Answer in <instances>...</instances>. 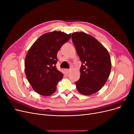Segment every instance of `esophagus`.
<instances>
[{
    "instance_id": "obj_1",
    "label": "esophagus",
    "mask_w": 134,
    "mask_h": 134,
    "mask_svg": "<svg viewBox=\"0 0 134 134\" xmlns=\"http://www.w3.org/2000/svg\"><path fill=\"white\" fill-rule=\"evenodd\" d=\"M70 71H71L70 69H66V72H67V73H69V72H70Z\"/></svg>"
}]
</instances>
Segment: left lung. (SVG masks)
Returning <instances> with one entry per match:
<instances>
[{
    "label": "left lung",
    "instance_id": "8db88e82",
    "mask_svg": "<svg viewBox=\"0 0 134 134\" xmlns=\"http://www.w3.org/2000/svg\"><path fill=\"white\" fill-rule=\"evenodd\" d=\"M71 38L82 62L80 78L75 82L77 90L83 95H91L107 82L111 69L110 56L106 48L91 35L75 32Z\"/></svg>",
    "mask_w": 134,
    "mask_h": 134
}]
</instances>
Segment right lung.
Instances as JSON below:
<instances>
[{
	"label": "right lung",
	"mask_w": 134,
	"mask_h": 134,
	"mask_svg": "<svg viewBox=\"0 0 134 134\" xmlns=\"http://www.w3.org/2000/svg\"><path fill=\"white\" fill-rule=\"evenodd\" d=\"M71 34L54 31L43 35L28 51L25 62V73L34 90L48 96L56 90L63 74L56 67L57 54L63 44L70 40Z\"/></svg>",
	"instance_id": "right-lung-1"
}]
</instances>
